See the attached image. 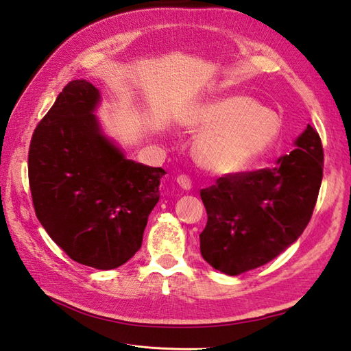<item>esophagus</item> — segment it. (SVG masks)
<instances>
[{
	"label": "esophagus",
	"instance_id": "esophagus-1",
	"mask_svg": "<svg viewBox=\"0 0 351 351\" xmlns=\"http://www.w3.org/2000/svg\"><path fill=\"white\" fill-rule=\"evenodd\" d=\"M177 183L182 186L183 189H186V191H189L191 188H192V180H191V177L189 176H186V174H182V176H178L177 177Z\"/></svg>",
	"mask_w": 351,
	"mask_h": 351
}]
</instances>
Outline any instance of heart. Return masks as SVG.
<instances>
[{
  "mask_svg": "<svg viewBox=\"0 0 351 351\" xmlns=\"http://www.w3.org/2000/svg\"><path fill=\"white\" fill-rule=\"evenodd\" d=\"M189 128L202 134L195 144L201 167L217 174L246 168L276 141L281 120L276 112L246 96L213 100L193 114Z\"/></svg>",
  "mask_w": 351,
  "mask_h": 351,
  "instance_id": "obj_1",
  "label": "heart"
}]
</instances>
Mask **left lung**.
<instances>
[{"instance_id": "8db88e82", "label": "left lung", "mask_w": 351, "mask_h": 351, "mask_svg": "<svg viewBox=\"0 0 351 351\" xmlns=\"http://www.w3.org/2000/svg\"><path fill=\"white\" fill-rule=\"evenodd\" d=\"M274 167L225 174L201 189L207 225L201 255L231 276L271 261L293 245L313 216L323 178L320 135L308 124Z\"/></svg>"}]
</instances>
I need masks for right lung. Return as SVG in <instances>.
<instances>
[{
    "mask_svg": "<svg viewBox=\"0 0 351 351\" xmlns=\"http://www.w3.org/2000/svg\"><path fill=\"white\" fill-rule=\"evenodd\" d=\"M99 100L88 81L66 85L34 129L28 180L49 237L73 261L111 270L141 247L167 173L124 158L93 114Z\"/></svg>",
    "mask_w": 351,
    "mask_h": 351,
    "instance_id": "obj_1",
    "label": "right lung"
}]
</instances>
